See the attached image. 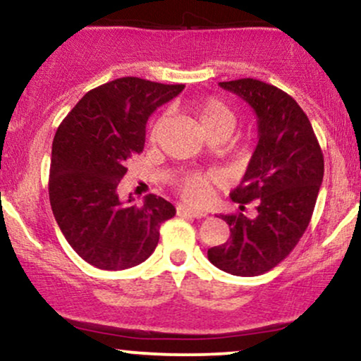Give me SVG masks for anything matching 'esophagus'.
Instances as JSON below:
<instances>
[{
    "label": "esophagus",
    "mask_w": 361,
    "mask_h": 361,
    "mask_svg": "<svg viewBox=\"0 0 361 361\" xmlns=\"http://www.w3.org/2000/svg\"><path fill=\"white\" fill-rule=\"evenodd\" d=\"M176 214L181 215V217H193V219L205 217L204 212H200V210L190 209V207H186V205H178L176 207Z\"/></svg>",
    "instance_id": "esophagus-1"
}]
</instances>
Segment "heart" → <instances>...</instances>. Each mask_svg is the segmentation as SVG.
Masks as SVG:
<instances>
[{"label":"heart","instance_id":"b5f03b06","mask_svg":"<svg viewBox=\"0 0 361 361\" xmlns=\"http://www.w3.org/2000/svg\"><path fill=\"white\" fill-rule=\"evenodd\" d=\"M192 110L197 117L200 127L209 137L217 134H226L227 137L235 127V115L234 111L226 105V103L217 100V98H204V100L195 102ZM166 123V115H161L154 120L151 127V139L156 140L159 137ZM180 192L183 195L185 200L192 204H200L205 200L207 192H209V178L204 175H190L181 180Z\"/></svg>","mask_w":361,"mask_h":361}]
</instances>
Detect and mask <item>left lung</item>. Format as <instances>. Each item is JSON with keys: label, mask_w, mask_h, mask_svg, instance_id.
Wrapping results in <instances>:
<instances>
[{"label": "left lung", "mask_w": 361, "mask_h": 361, "mask_svg": "<svg viewBox=\"0 0 361 361\" xmlns=\"http://www.w3.org/2000/svg\"><path fill=\"white\" fill-rule=\"evenodd\" d=\"M219 85L243 98L258 118V144L241 183L231 192L239 209L255 202L258 214L222 215L231 238L207 255L219 270L256 276L287 258L307 229L324 157L307 115L285 91L251 78Z\"/></svg>", "instance_id": "left-lung-1"}]
</instances>
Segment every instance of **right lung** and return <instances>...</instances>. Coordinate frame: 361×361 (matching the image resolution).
I'll return each mask as SVG.
<instances>
[{"instance_id": "1", "label": "right lung", "mask_w": 361, "mask_h": 361, "mask_svg": "<svg viewBox=\"0 0 361 361\" xmlns=\"http://www.w3.org/2000/svg\"><path fill=\"white\" fill-rule=\"evenodd\" d=\"M185 85L118 78L88 91L57 128L49 198L66 241L100 270H126L146 261L161 224L176 209L147 195L142 205L118 198L127 161L142 152L146 123Z\"/></svg>"}]
</instances>
